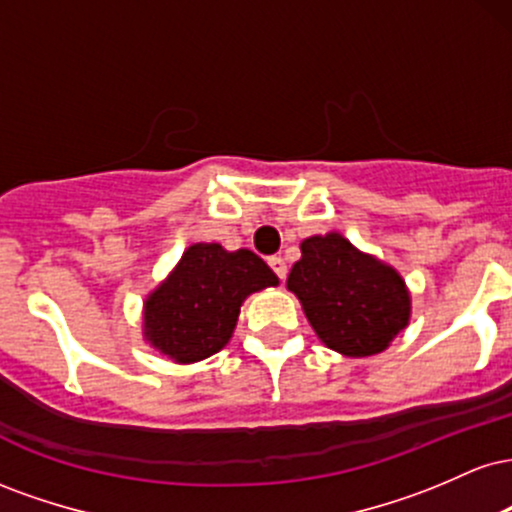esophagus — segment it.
Returning a JSON list of instances; mask_svg holds the SVG:
<instances>
[{"mask_svg": "<svg viewBox=\"0 0 512 512\" xmlns=\"http://www.w3.org/2000/svg\"><path fill=\"white\" fill-rule=\"evenodd\" d=\"M269 267L274 269V274L279 276L281 281L286 279V274H289V267H286V262H284V257H269Z\"/></svg>", "mask_w": 512, "mask_h": 512, "instance_id": "34e87169", "label": "esophagus"}]
</instances>
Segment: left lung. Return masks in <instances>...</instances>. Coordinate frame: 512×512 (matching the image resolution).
Instances as JSON below:
<instances>
[{"label":"left lung","mask_w":512,"mask_h":512,"mask_svg":"<svg viewBox=\"0 0 512 512\" xmlns=\"http://www.w3.org/2000/svg\"><path fill=\"white\" fill-rule=\"evenodd\" d=\"M286 286L317 337L344 356L380 354L409 325L411 298L397 269L339 233L305 238Z\"/></svg>","instance_id":"obj_1"}]
</instances>
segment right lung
<instances>
[{"mask_svg": "<svg viewBox=\"0 0 512 512\" xmlns=\"http://www.w3.org/2000/svg\"><path fill=\"white\" fill-rule=\"evenodd\" d=\"M276 284V274L252 250L190 245L168 279L146 296L144 339L175 363L202 361L233 337L245 298Z\"/></svg>", "mask_w": 512, "mask_h": 512, "instance_id": "1", "label": "right lung"}]
</instances>
